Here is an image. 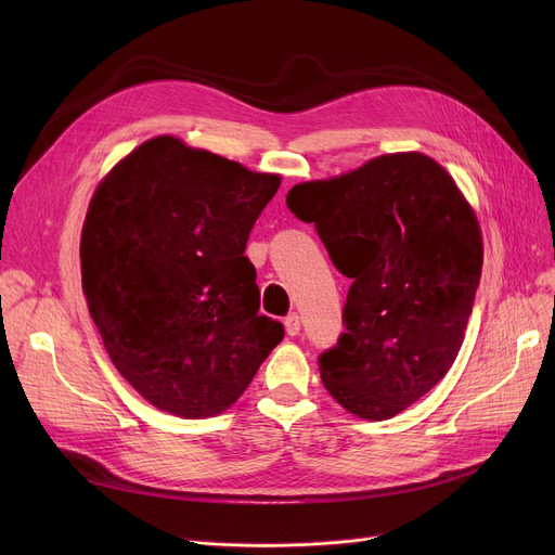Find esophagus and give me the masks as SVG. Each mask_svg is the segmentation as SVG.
<instances>
[{"instance_id":"esophagus-1","label":"esophagus","mask_w":555,"mask_h":555,"mask_svg":"<svg viewBox=\"0 0 555 555\" xmlns=\"http://www.w3.org/2000/svg\"><path fill=\"white\" fill-rule=\"evenodd\" d=\"M283 324H285V333H287L289 337L299 335V331H301V319H299L297 312H289V314L283 319Z\"/></svg>"}]
</instances>
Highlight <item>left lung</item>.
Instances as JSON below:
<instances>
[{"instance_id":"obj_1","label":"left lung","mask_w":555,"mask_h":555,"mask_svg":"<svg viewBox=\"0 0 555 555\" xmlns=\"http://www.w3.org/2000/svg\"><path fill=\"white\" fill-rule=\"evenodd\" d=\"M287 209L314 222L351 279L337 344L319 356L328 393L385 421L439 385L463 344L481 279L479 222L443 166L396 153L289 189Z\"/></svg>"}]
</instances>
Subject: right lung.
Instances as JSON below:
<instances>
[{
  "label": "right lung",
  "mask_w": 555,
  "mask_h": 555,
  "mask_svg": "<svg viewBox=\"0 0 555 555\" xmlns=\"http://www.w3.org/2000/svg\"><path fill=\"white\" fill-rule=\"evenodd\" d=\"M279 184L155 137L96 189L80 238L82 293L114 366L157 410L220 414L283 339V324L258 314L245 256Z\"/></svg>",
  "instance_id": "1"
}]
</instances>
